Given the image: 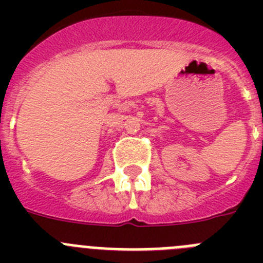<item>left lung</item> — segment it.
Wrapping results in <instances>:
<instances>
[{
    "label": "left lung",
    "mask_w": 263,
    "mask_h": 263,
    "mask_svg": "<svg viewBox=\"0 0 263 263\" xmlns=\"http://www.w3.org/2000/svg\"><path fill=\"white\" fill-rule=\"evenodd\" d=\"M262 142H263V141H262Z\"/></svg>",
    "instance_id": "1"
}]
</instances>
